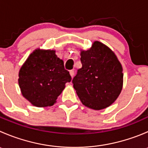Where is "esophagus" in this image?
I'll use <instances>...</instances> for the list:
<instances>
[{"label": "esophagus", "instance_id": "1", "mask_svg": "<svg viewBox=\"0 0 148 148\" xmlns=\"http://www.w3.org/2000/svg\"><path fill=\"white\" fill-rule=\"evenodd\" d=\"M69 74H70V75H71V78H73V77H74V71H73V70H71V71H69Z\"/></svg>", "mask_w": 148, "mask_h": 148}]
</instances>
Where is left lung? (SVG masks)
I'll return each instance as SVG.
<instances>
[{"mask_svg":"<svg viewBox=\"0 0 148 148\" xmlns=\"http://www.w3.org/2000/svg\"><path fill=\"white\" fill-rule=\"evenodd\" d=\"M80 56L82 67L72 80L80 101L92 110L107 108L122 92V64L114 52L98 41L87 50L80 49Z\"/></svg>","mask_w":148,"mask_h":148,"instance_id":"left-lung-1","label":"left lung"}]
</instances>
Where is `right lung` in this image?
<instances>
[{"label":"right lung","instance_id":"add662e5","mask_svg":"<svg viewBox=\"0 0 148 148\" xmlns=\"http://www.w3.org/2000/svg\"><path fill=\"white\" fill-rule=\"evenodd\" d=\"M18 85L23 97L37 107H51L71 77L56 50L36 49L18 73Z\"/></svg>","mask_w":148,"mask_h":148}]
</instances>
